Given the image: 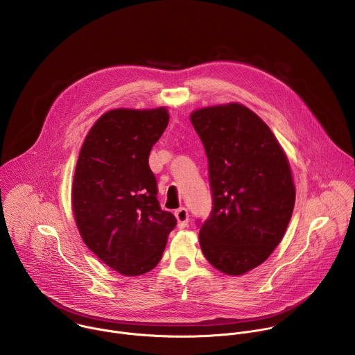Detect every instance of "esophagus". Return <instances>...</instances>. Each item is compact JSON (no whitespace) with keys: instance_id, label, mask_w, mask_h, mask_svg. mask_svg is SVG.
Returning a JSON list of instances; mask_svg holds the SVG:
<instances>
[{"instance_id":"1","label":"esophagus","mask_w":355,"mask_h":355,"mask_svg":"<svg viewBox=\"0 0 355 355\" xmlns=\"http://www.w3.org/2000/svg\"><path fill=\"white\" fill-rule=\"evenodd\" d=\"M174 215H175V218H177V222H178V227H180V229H182V227H185V226L188 225L189 214H188V211H187L185 208L177 209V211L174 212Z\"/></svg>"}]
</instances>
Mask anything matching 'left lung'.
Returning <instances> with one entry per match:
<instances>
[{"mask_svg": "<svg viewBox=\"0 0 355 355\" xmlns=\"http://www.w3.org/2000/svg\"><path fill=\"white\" fill-rule=\"evenodd\" d=\"M204 143L214 208L200 225L207 260L227 275L263 264L281 243L295 207V185L285 151L267 123L230 103L189 116Z\"/></svg>", "mask_w": 355, "mask_h": 355, "instance_id": "obj_1", "label": "left lung"}]
</instances>
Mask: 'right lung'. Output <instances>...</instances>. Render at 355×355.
Here are the masks:
<instances>
[{
	"mask_svg": "<svg viewBox=\"0 0 355 355\" xmlns=\"http://www.w3.org/2000/svg\"><path fill=\"white\" fill-rule=\"evenodd\" d=\"M168 119L164 107L108 111L89 129L77 160L71 185L76 225L94 254L122 275L153 270L177 225L160 208L148 167L151 147Z\"/></svg>",
	"mask_w": 355,
	"mask_h": 355,
	"instance_id": "1",
	"label": "right lung"
}]
</instances>
